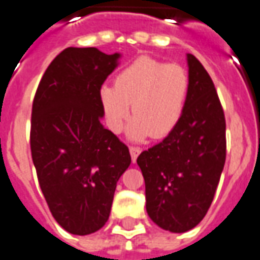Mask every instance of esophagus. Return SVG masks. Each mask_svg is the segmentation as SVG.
Wrapping results in <instances>:
<instances>
[{
	"instance_id": "34e87169",
	"label": "esophagus",
	"mask_w": 260,
	"mask_h": 260,
	"mask_svg": "<svg viewBox=\"0 0 260 260\" xmlns=\"http://www.w3.org/2000/svg\"><path fill=\"white\" fill-rule=\"evenodd\" d=\"M142 152V149L138 148V146H130V154H132V160L133 162L136 161L137 157H138V154Z\"/></svg>"
}]
</instances>
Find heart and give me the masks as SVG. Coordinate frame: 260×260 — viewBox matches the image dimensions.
Segmentation results:
<instances>
[{
  "instance_id": "obj_1",
  "label": "heart",
  "mask_w": 260,
  "mask_h": 260,
  "mask_svg": "<svg viewBox=\"0 0 260 260\" xmlns=\"http://www.w3.org/2000/svg\"><path fill=\"white\" fill-rule=\"evenodd\" d=\"M188 89L190 78L183 66L142 55L120 70L115 85H103L99 98L112 132L123 128L133 104L136 119L128 128L130 137L160 140L182 119Z\"/></svg>"
}]
</instances>
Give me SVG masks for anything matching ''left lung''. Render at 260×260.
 <instances>
[{
    "mask_svg": "<svg viewBox=\"0 0 260 260\" xmlns=\"http://www.w3.org/2000/svg\"><path fill=\"white\" fill-rule=\"evenodd\" d=\"M190 89L180 122L137 158L145 180L146 212L160 228L190 231L212 205L226 157L225 115L212 78L187 54Z\"/></svg>",
    "mask_w": 260,
    "mask_h": 260,
    "instance_id": "8db88e82",
    "label": "left lung"
}]
</instances>
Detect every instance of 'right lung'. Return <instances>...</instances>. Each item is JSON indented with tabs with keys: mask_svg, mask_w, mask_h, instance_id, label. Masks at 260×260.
<instances>
[{
	"mask_svg": "<svg viewBox=\"0 0 260 260\" xmlns=\"http://www.w3.org/2000/svg\"><path fill=\"white\" fill-rule=\"evenodd\" d=\"M119 54L68 47L54 58L36 89L31 115L32 161L48 209L73 235L106 224L128 148L103 127L100 88Z\"/></svg>",
	"mask_w": 260,
	"mask_h": 260,
	"instance_id": "obj_1",
	"label": "right lung"
}]
</instances>
